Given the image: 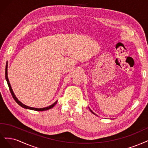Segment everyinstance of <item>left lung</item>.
<instances>
[{
    "instance_id": "obj_1",
    "label": "left lung",
    "mask_w": 148,
    "mask_h": 148,
    "mask_svg": "<svg viewBox=\"0 0 148 148\" xmlns=\"http://www.w3.org/2000/svg\"><path fill=\"white\" fill-rule=\"evenodd\" d=\"M89 109H90V108H89ZM90 111H91V112H92V113H93V114H95V113H94V112H93V111H92V110H91V109H90Z\"/></svg>"
}]
</instances>
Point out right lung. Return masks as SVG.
Returning a JSON list of instances; mask_svg holds the SVG:
<instances>
[{
    "label": "right lung",
    "mask_w": 148,
    "mask_h": 148,
    "mask_svg": "<svg viewBox=\"0 0 148 148\" xmlns=\"http://www.w3.org/2000/svg\"><path fill=\"white\" fill-rule=\"evenodd\" d=\"M5 79H6V80L7 82V84H8V87H9V89H10V93L12 95V97L13 98V99H15V101L19 104V105L21 106V107L24 108H26V109H31V110H34V111H46V110H48V109H50L51 108H53L55 104H56L57 103V101L54 103L53 104H51V105L48 106V107H46V108H32V107H29V106H26L25 105V104H23L22 103H21L19 100L17 99V98L15 97V94L13 93V90L12 89V87H11V85H10V82H9V80H8V76H7V65L6 66V68H5Z\"/></svg>",
    "instance_id": "obj_1"
}]
</instances>
